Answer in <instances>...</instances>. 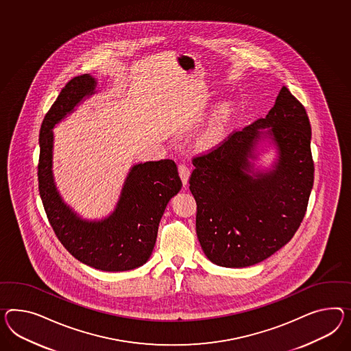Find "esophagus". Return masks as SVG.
<instances>
[{
	"mask_svg": "<svg viewBox=\"0 0 351 351\" xmlns=\"http://www.w3.org/2000/svg\"><path fill=\"white\" fill-rule=\"evenodd\" d=\"M178 171H180V180L183 182V186H187L189 174H191L189 165H187V164H180V165H178Z\"/></svg>",
	"mask_w": 351,
	"mask_h": 351,
	"instance_id": "esophagus-1",
	"label": "esophagus"
}]
</instances>
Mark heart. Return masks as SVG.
Instances as JSON below:
<instances>
[{
    "instance_id": "heart-1",
    "label": "heart",
    "mask_w": 351,
    "mask_h": 351,
    "mask_svg": "<svg viewBox=\"0 0 351 351\" xmlns=\"http://www.w3.org/2000/svg\"><path fill=\"white\" fill-rule=\"evenodd\" d=\"M230 118V108L226 103H221L216 107L214 114L202 128L197 137V144L201 147H211L217 144L224 135L225 127Z\"/></svg>"
}]
</instances>
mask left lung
Segmentation results:
<instances>
[{"mask_svg":"<svg viewBox=\"0 0 351 351\" xmlns=\"http://www.w3.org/2000/svg\"><path fill=\"white\" fill-rule=\"evenodd\" d=\"M311 137L306 108L282 86L266 117L193 158L189 189L197 204L196 233L208 260L247 267L294 237L315 180ZM265 138L276 145L278 159L272 170L261 172L249 159Z\"/></svg>","mask_w":351,"mask_h":351,"instance_id":"1","label":"left lung"}]
</instances>
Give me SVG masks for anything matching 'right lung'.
Segmentation results:
<instances>
[{
	"label": "right lung",
	"mask_w": 351,
	"mask_h": 351,
	"mask_svg": "<svg viewBox=\"0 0 351 351\" xmlns=\"http://www.w3.org/2000/svg\"><path fill=\"white\" fill-rule=\"evenodd\" d=\"M95 86L97 80L89 73L73 77L45 114L39 134V195L58 241L76 260L97 270H132L150 258L164 210L180 192L182 180L171 159L140 162L128 171L117 206L108 217L85 220L63 202L52 171V130L93 95Z\"/></svg>",
	"instance_id": "obj_1"
}]
</instances>
